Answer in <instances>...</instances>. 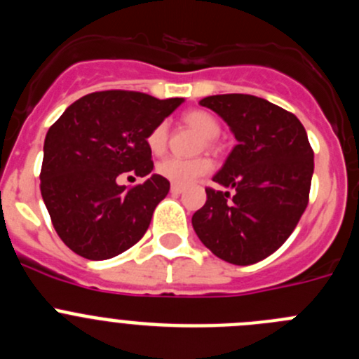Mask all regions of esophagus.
I'll return each instance as SVG.
<instances>
[{
  "mask_svg": "<svg viewBox=\"0 0 359 359\" xmlns=\"http://www.w3.org/2000/svg\"><path fill=\"white\" fill-rule=\"evenodd\" d=\"M170 192H172V194H182V192H185V187L172 185V187H170Z\"/></svg>",
  "mask_w": 359,
  "mask_h": 359,
  "instance_id": "34e87169",
  "label": "esophagus"
}]
</instances>
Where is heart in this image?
Returning a JSON list of instances; mask_svg holds the SVG:
<instances>
[{
  "instance_id": "heart-1",
  "label": "heart",
  "mask_w": 359,
  "mask_h": 359,
  "mask_svg": "<svg viewBox=\"0 0 359 359\" xmlns=\"http://www.w3.org/2000/svg\"><path fill=\"white\" fill-rule=\"evenodd\" d=\"M183 122L192 128L194 131H198L199 135L205 138V147L214 151L217 149V142L215 138L221 133V126H219L217 118H215L212 113L203 109H190L183 115ZM167 142H169V129H167V123L160 122L158 126L149 131L147 135V147L152 154H163L165 149H167ZM212 169V163L208 158H165L160 163L156 165V170L160 176H163L165 180H169L174 185H190L192 182H196L198 177L205 176L208 170Z\"/></svg>"
}]
</instances>
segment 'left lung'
Wrapping results in <instances>:
<instances>
[{
	"mask_svg": "<svg viewBox=\"0 0 359 359\" xmlns=\"http://www.w3.org/2000/svg\"><path fill=\"white\" fill-rule=\"evenodd\" d=\"M236 135L207 203L192 215L201 243L219 259L250 266L277 252L309 203L315 152L300 120L264 98L228 93L203 98Z\"/></svg>",
	"mask_w": 359,
	"mask_h": 359,
	"instance_id": "obj_1",
	"label": "left lung"
}]
</instances>
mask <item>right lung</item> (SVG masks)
I'll return each instance as SVG.
<instances>
[{
  "instance_id": "add662e5",
  "label": "right lung",
  "mask_w": 359,
  "mask_h": 359,
  "mask_svg": "<svg viewBox=\"0 0 359 359\" xmlns=\"http://www.w3.org/2000/svg\"><path fill=\"white\" fill-rule=\"evenodd\" d=\"M183 98L160 100L126 90L95 91L73 102L44 138L41 196L57 236L77 255L104 261L144 237L170 183L151 174L147 135ZM123 172L145 177L118 186Z\"/></svg>"
}]
</instances>
